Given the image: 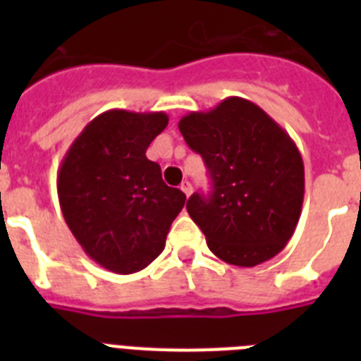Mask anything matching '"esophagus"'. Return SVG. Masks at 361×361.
<instances>
[{
  "label": "esophagus",
  "instance_id": "1",
  "mask_svg": "<svg viewBox=\"0 0 361 361\" xmlns=\"http://www.w3.org/2000/svg\"><path fill=\"white\" fill-rule=\"evenodd\" d=\"M180 190H183V193L186 197H190L191 195V191H193V186H191V183L190 180H184L183 184H180Z\"/></svg>",
  "mask_w": 361,
  "mask_h": 361
}]
</instances>
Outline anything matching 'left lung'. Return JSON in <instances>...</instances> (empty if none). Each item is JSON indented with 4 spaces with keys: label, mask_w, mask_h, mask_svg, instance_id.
<instances>
[{
    "label": "left lung",
    "mask_w": 361,
    "mask_h": 361,
    "mask_svg": "<svg viewBox=\"0 0 361 361\" xmlns=\"http://www.w3.org/2000/svg\"><path fill=\"white\" fill-rule=\"evenodd\" d=\"M178 130L212 175V195L193 193L186 204L209 251L238 267L276 257L293 237L304 204V161L289 133L242 97L190 111Z\"/></svg>",
    "instance_id": "obj_1"
}]
</instances>
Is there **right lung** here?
Masks as SVG:
<instances>
[{
    "instance_id": "obj_1",
    "label": "right lung",
    "mask_w": 361,
    "mask_h": 361,
    "mask_svg": "<svg viewBox=\"0 0 361 361\" xmlns=\"http://www.w3.org/2000/svg\"><path fill=\"white\" fill-rule=\"evenodd\" d=\"M166 126L164 111H103L75 137L57 171L66 226L94 262L117 275L145 269L162 253L186 202L146 157Z\"/></svg>"
}]
</instances>
